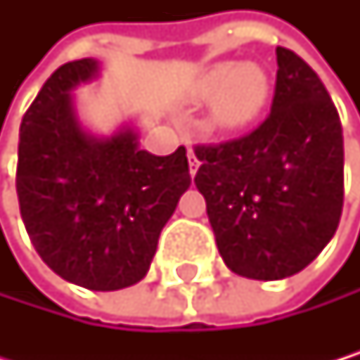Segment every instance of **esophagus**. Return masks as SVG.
Here are the masks:
<instances>
[{
	"instance_id": "esophagus-1",
	"label": "esophagus",
	"mask_w": 360,
	"mask_h": 360,
	"mask_svg": "<svg viewBox=\"0 0 360 360\" xmlns=\"http://www.w3.org/2000/svg\"><path fill=\"white\" fill-rule=\"evenodd\" d=\"M188 164H190V174L194 176L196 170H198V166H200V162H198V158L194 155V150H192V148L188 150Z\"/></svg>"
}]
</instances>
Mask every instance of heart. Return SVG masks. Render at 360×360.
<instances>
[{
	"mask_svg": "<svg viewBox=\"0 0 360 360\" xmlns=\"http://www.w3.org/2000/svg\"><path fill=\"white\" fill-rule=\"evenodd\" d=\"M200 101H214L212 118L222 131L248 127L264 112L270 96L268 73L257 64L222 62L205 71L196 84Z\"/></svg>",
	"mask_w": 360,
	"mask_h": 360,
	"instance_id": "1",
	"label": "heart"
}]
</instances>
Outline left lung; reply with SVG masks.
I'll return each mask as SVG.
<instances>
[{
	"label": "left lung",
	"mask_w": 360,
	"mask_h": 360,
	"mask_svg": "<svg viewBox=\"0 0 360 360\" xmlns=\"http://www.w3.org/2000/svg\"><path fill=\"white\" fill-rule=\"evenodd\" d=\"M270 116L222 144H198L194 176L231 272L278 281L304 270L339 226L343 131L322 79L276 47Z\"/></svg>",
	"instance_id": "left-lung-1"
}]
</instances>
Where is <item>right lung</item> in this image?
Segmentation results:
<instances>
[{
    "label": "right lung",
    "instance_id": "add662e5",
    "mask_svg": "<svg viewBox=\"0 0 360 360\" xmlns=\"http://www.w3.org/2000/svg\"><path fill=\"white\" fill-rule=\"evenodd\" d=\"M99 73L92 58L62 64L40 88L19 131L17 196L40 259L94 292L136 285L192 176L186 148L160 158L138 131L110 138L82 129L71 90Z\"/></svg>",
    "mask_w": 360,
    "mask_h": 360
}]
</instances>
